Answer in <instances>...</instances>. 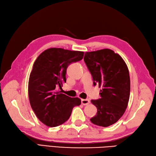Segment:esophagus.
Listing matches in <instances>:
<instances>
[{
	"label": "esophagus",
	"mask_w": 156,
	"mask_h": 156,
	"mask_svg": "<svg viewBox=\"0 0 156 156\" xmlns=\"http://www.w3.org/2000/svg\"><path fill=\"white\" fill-rule=\"evenodd\" d=\"M81 102H82V104L86 106V105H88L90 104V100L88 99H82L81 100Z\"/></svg>",
	"instance_id": "obj_1"
}]
</instances>
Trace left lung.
I'll list each match as a JSON object with an SVG mask.
<instances>
[{"mask_svg":"<svg viewBox=\"0 0 156 156\" xmlns=\"http://www.w3.org/2000/svg\"><path fill=\"white\" fill-rule=\"evenodd\" d=\"M84 60L93 78L94 86L102 87L101 98L92 100L97 114L90 119L94 124L108 127L119 120L127 108L130 79L124 60L110 49L86 52Z\"/></svg>","mask_w":156,"mask_h":156,"instance_id":"left-lung-1","label":"left lung"}]
</instances>
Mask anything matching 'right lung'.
<instances>
[{
	"instance_id": "right-lung-1",
	"label": "right lung",
	"mask_w": 156,
	"mask_h": 156,
	"mask_svg": "<svg viewBox=\"0 0 156 156\" xmlns=\"http://www.w3.org/2000/svg\"><path fill=\"white\" fill-rule=\"evenodd\" d=\"M83 56L84 52L51 48L35 60L28 81L29 101L36 115L46 126L62 124L69 119L73 108L81 104L78 98H70L56 88L66 82L68 66Z\"/></svg>"
}]
</instances>
